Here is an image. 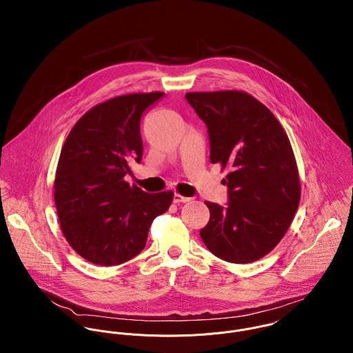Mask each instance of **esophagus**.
Here are the masks:
<instances>
[{"mask_svg": "<svg viewBox=\"0 0 353 353\" xmlns=\"http://www.w3.org/2000/svg\"><path fill=\"white\" fill-rule=\"evenodd\" d=\"M189 201H192V199L183 197V196H181V194H178V193L174 194V203H185V202Z\"/></svg>", "mask_w": 353, "mask_h": 353, "instance_id": "34e87169", "label": "esophagus"}]
</instances>
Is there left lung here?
I'll return each mask as SVG.
<instances>
[{"label": "left lung", "mask_w": 353, "mask_h": 353, "mask_svg": "<svg viewBox=\"0 0 353 353\" xmlns=\"http://www.w3.org/2000/svg\"><path fill=\"white\" fill-rule=\"evenodd\" d=\"M208 128L210 163L231 172L227 206L206 201L200 231L208 250L232 263L272 252L288 231L301 201V179L290 139L272 111L243 91L189 92Z\"/></svg>", "instance_id": "obj_1"}]
</instances>
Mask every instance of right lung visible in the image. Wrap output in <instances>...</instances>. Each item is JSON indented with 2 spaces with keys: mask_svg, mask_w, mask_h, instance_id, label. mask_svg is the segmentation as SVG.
I'll return each mask as SVG.
<instances>
[{
  "mask_svg": "<svg viewBox=\"0 0 353 353\" xmlns=\"http://www.w3.org/2000/svg\"><path fill=\"white\" fill-rule=\"evenodd\" d=\"M163 92L103 101L73 126L61 150L54 201L63 236L84 259L123 263L145 248L152 221L168 210L171 190L150 194L125 176L143 157L140 121Z\"/></svg>",
  "mask_w": 353,
  "mask_h": 353,
  "instance_id": "obj_1",
  "label": "right lung"
}]
</instances>
